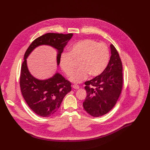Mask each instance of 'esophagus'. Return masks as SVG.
Masks as SVG:
<instances>
[{"mask_svg":"<svg viewBox=\"0 0 150 150\" xmlns=\"http://www.w3.org/2000/svg\"><path fill=\"white\" fill-rule=\"evenodd\" d=\"M72 87H73L74 89H79V85H75V84L72 85Z\"/></svg>","mask_w":150,"mask_h":150,"instance_id":"obj_1","label":"esophagus"}]
</instances>
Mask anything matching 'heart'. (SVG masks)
Wrapping results in <instances>:
<instances>
[{
	"label": "heart",
	"instance_id": "b5f03b06",
	"mask_svg": "<svg viewBox=\"0 0 150 150\" xmlns=\"http://www.w3.org/2000/svg\"><path fill=\"white\" fill-rule=\"evenodd\" d=\"M109 50L104 43L92 39H85L74 44L70 53L63 52L60 57V66L68 76H71L78 63L79 68L71 77L72 82L79 83L88 75L95 77L101 74L108 66Z\"/></svg>",
	"mask_w": 150,
	"mask_h": 150
}]
</instances>
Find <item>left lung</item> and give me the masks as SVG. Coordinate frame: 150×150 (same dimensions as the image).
<instances>
[{
	"label": "left lung",
	"mask_w": 150,
	"mask_h": 150,
	"mask_svg": "<svg viewBox=\"0 0 150 150\" xmlns=\"http://www.w3.org/2000/svg\"><path fill=\"white\" fill-rule=\"evenodd\" d=\"M111 56L103 72L85 82L87 97L83 103L85 110L94 117L108 113L115 105L123 86L122 63L113 45Z\"/></svg>",
	"instance_id": "1"
}]
</instances>
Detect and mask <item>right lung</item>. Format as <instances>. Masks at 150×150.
Wrapping results in <instances>:
<instances>
[{
	"instance_id": "1",
	"label": "right lung",
	"mask_w": 150,
	"mask_h": 150,
	"mask_svg": "<svg viewBox=\"0 0 150 150\" xmlns=\"http://www.w3.org/2000/svg\"><path fill=\"white\" fill-rule=\"evenodd\" d=\"M72 35V33H47L35 39L25 53L19 78L21 91L30 108L38 116L47 117L54 115L63 98L71 91V83L59 73L45 80L34 78L28 71L27 58L37 47L49 45L57 50L59 65L63 49Z\"/></svg>"
}]
</instances>
